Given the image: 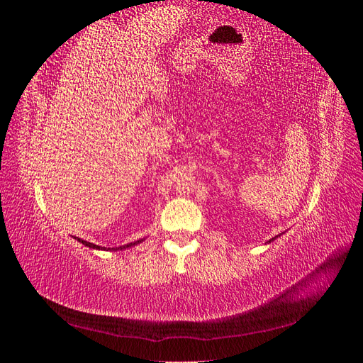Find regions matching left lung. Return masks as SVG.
I'll list each match as a JSON object with an SVG mask.
<instances>
[{"mask_svg": "<svg viewBox=\"0 0 363 363\" xmlns=\"http://www.w3.org/2000/svg\"><path fill=\"white\" fill-rule=\"evenodd\" d=\"M279 236H280V235H279ZM279 236H276V238H279ZM276 238H272V239H269V240H268V244H269V242H272V240H274V239H276Z\"/></svg>", "mask_w": 363, "mask_h": 363, "instance_id": "left-lung-1", "label": "left lung"}]
</instances>
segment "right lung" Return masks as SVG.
<instances>
[{"instance_id":"obj_1","label":"right lung","mask_w":363,"mask_h":363,"mask_svg":"<svg viewBox=\"0 0 363 363\" xmlns=\"http://www.w3.org/2000/svg\"><path fill=\"white\" fill-rule=\"evenodd\" d=\"M77 240H79L80 244H83L84 247H89V248H92V250H104V251H107V250H111V251H118V250H127V248H131V247H135V245H138V244H140V242H144L145 239H139V240H135V242H130V244H127V245H121V247H116V248H106V247H100V245H95V244H92V242H87V240H83V239H80V238H77Z\"/></svg>"}]
</instances>
